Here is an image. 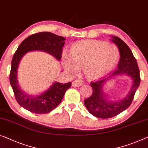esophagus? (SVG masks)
Returning <instances> with one entry per match:
<instances>
[{"label": "esophagus", "mask_w": 148, "mask_h": 148, "mask_svg": "<svg viewBox=\"0 0 148 148\" xmlns=\"http://www.w3.org/2000/svg\"><path fill=\"white\" fill-rule=\"evenodd\" d=\"M83 84V81L82 80H80V79H76L74 81H73L72 83V86L75 87H79V86L82 85Z\"/></svg>", "instance_id": "34e87169"}]
</instances>
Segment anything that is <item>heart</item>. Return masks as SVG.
Here are the masks:
<instances>
[{"label":"heart","instance_id":"1","mask_svg":"<svg viewBox=\"0 0 148 148\" xmlns=\"http://www.w3.org/2000/svg\"><path fill=\"white\" fill-rule=\"evenodd\" d=\"M120 51L116 45L103 41L86 40L71 47V57L62 56V65L65 71L76 74L83 67L85 75L90 79L103 76L117 63Z\"/></svg>","mask_w":148,"mask_h":148}]
</instances>
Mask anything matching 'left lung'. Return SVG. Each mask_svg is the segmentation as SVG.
I'll return each mask as SVG.
<instances>
[{
    "instance_id": "obj_1",
    "label": "left lung",
    "mask_w": 148,
    "mask_h": 148,
    "mask_svg": "<svg viewBox=\"0 0 148 148\" xmlns=\"http://www.w3.org/2000/svg\"><path fill=\"white\" fill-rule=\"evenodd\" d=\"M112 41L117 45L120 51V58L118 69L114 70L107 78H100L92 82L90 86L93 90L92 94L84 102L88 112L100 119H110L128 108L133 101L136 90L140 83L138 65L131 49L119 37L112 36ZM121 74H127L133 79V83L131 90L124 99L116 101H107L102 90L104 84L108 79Z\"/></svg>"
}]
</instances>
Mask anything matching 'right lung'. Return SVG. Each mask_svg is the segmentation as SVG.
Instances as JSON below:
<instances>
[{"mask_svg":"<svg viewBox=\"0 0 148 148\" xmlns=\"http://www.w3.org/2000/svg\"><path fill=\"white\" fill-rule=\"evenodd\" d=\"M65 39L62 36L48 32L34 34L26 38L18 47L11 62L10 83L15 99L20 106L36 114L51 112L62 101L65 92L71 87V83L63 84L55 82L44 92L31 96L22 91L17 79V71L20 61L25 54L32 51H42L51 54L60 61Z\"/></svg>","mask_w":148,"mask_h":148,"instance_id":"1","label":"right lung"}]
</instances>
